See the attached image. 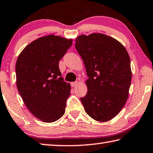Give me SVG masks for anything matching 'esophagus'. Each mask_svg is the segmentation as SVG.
Listing matches in <instances>:
<instances>
[{
    "mask_svg": "<svg viewBox=\"0 0 153 153\" xmlns=\"http://www.w3.org/2000/svg\"><path fill=\"white\" fill-rule=\"evenodd\" d=\"M71 86H72V87H74V86H77V85H78V82H77V81H76V82H71Z\"/></svg>",
    "mask_w": 153,
    "mask_h": 153,
    "instance_id": "1",
    "label": "esophagus"
}]
</instances>
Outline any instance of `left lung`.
<instances>
[{"mask_svg":"<svg viewBox=\"0 0 153 153\" xmlns=\"http://www.w3.org/2000/svg\"><path fill=\"white\" fill-rule=\"evenodd\" d=\"M75 48L88 77L87 93L80 98L85 111L97 121H108L128 99L132 73L127 51L116 39L100 33L78 36Z\"/></svg>","mask_w":153,"mask_h":153,"instance_id":"1","label":"left lung"}]
</instances>
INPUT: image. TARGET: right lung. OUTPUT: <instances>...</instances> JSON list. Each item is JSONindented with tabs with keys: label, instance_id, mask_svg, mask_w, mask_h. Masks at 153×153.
Segmentation results:
<instances>
[{
	"label": "right lung",
	"instance_id": "obj_1",
	"mask_svg": "<svg viewBox=\"0 0 153 153\" xmlns=\"http://www.w3.org/2000/svg\"><path fill=\"white\" fill-rule=\"evenodd\" d=\"M73 40L54 34L27 45L16 63V86L25 105L37 119L53 123L65 114L71 85L64 81L59 62Z\"/></svg>",
	"mask_w": 153,
	"mask_h": 153
}]
</instances>
